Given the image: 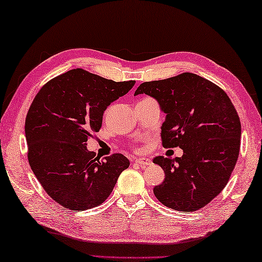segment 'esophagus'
Instances as JSON below:
<instances>
[{"mask_svg":"<svg viewBox=\"0 0 262 262\" xmlns=\"http://www.w3.org/2000/svg\"><path fill=\"white\" fill-rule=\"evenodd\" d=\"M136 162L140 167H146V166L152 165V160L147 159V158H138V159H136Z\"/></svg>","mask_w":262,"mask_h":262,"instance_id":"1","label":"esophagus"}]
</instances>
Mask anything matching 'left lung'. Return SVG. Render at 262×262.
<instances>
[{"label":"left lung","mask_w":262,"mask_h":262,"mask_svg":"<svg viewBox=\"0 0 262 262\" xmlns=\"http://www.w3.org/2000/svg\"><path fill=\"white\" fill-rule=\"evenodd\" d=\"M138 94L156 98L166 114L162 146L183 149L181 158L153 159L165 171L154 195L178 211L202 209L224 189L237 164L242 136L237 110L221 87L194 73L144 82Z\"/></svg>","instance_id":"obj_1"}]
</instances>
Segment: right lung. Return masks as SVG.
<instances>
[{"mask_svg": "<svg viewBox=\"0 0 262 262\" xmlns=\"http://www.w3.org/2000/svg\"><path fill=\"white\" fill-rule=\"evenodd\" d=\"M82 68L46 82L25 118L30 167L44 190L61 207L83 211L102 204L130 166L125 156L95 157L85 143L102 126L103 113L134 87Z\"/></svg>", "mask_w": 262, "mask_h": 262, "instance_id": "obj_1", "label": "right lung"}]
</instances>
